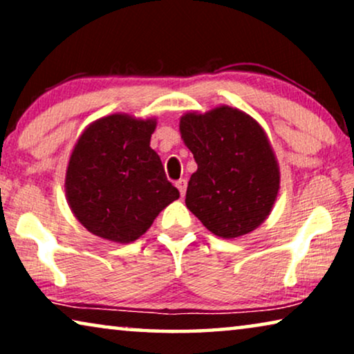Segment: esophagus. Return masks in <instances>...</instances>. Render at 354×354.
<instances>
[{
	"label": "esophagus",
	"instance_id": "esophagus-1",
	"mask_svg": "<svg viewBox=\"0 0 354 354\" xmlns=\"http://www.w3.org/2000/svg\"><path fill=\"white\" fill-rule=\"evenodd\" d=\"M176 187L178 188V192H180V195L185 196V190H187V180H185V178H180V180H177Z\"/></svg>",
	"mask_w": 354,
	"mask_h": 354
}]
</instances>
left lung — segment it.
I'll return each mask as SVG.
<instances>
[{
    "mask_svg": "<svg viewBox=\"0 0 354 354\" xmlns=\"http://www.w3.org/2000/svg\"><path fill=\"white\" fill-rule=\"evenodd\" d=\"M180 135L198 164L185 205L211 234L236 239L263 224L280 188V169L258 120L230 106L180 118Z\"/></svg>",
    "mask_w": 354,
    "mask_h": 354,
    "instance_id": "left-lung-1",
    "label": "left lung"
}]
</instances>
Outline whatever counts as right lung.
I'll use <instances>...</instances> for the list:
<instances>
[{"instance_id": "right-lung-1", "label": "right lung", "mask_w": 354, "mask_h": 354, "mask_svg": "<svg viewBox=\"0 0 354 354\" xmlns=\"http://www.w3.org/2000/svg\"><path fill=\"white\" fill-rule=\"evenodd\" d=\"M156 119L111 114L77 140L66 171L72 214L90 234L115 243L140 239L180 193L149 147Z\"/></svg>"}]
</instances>
